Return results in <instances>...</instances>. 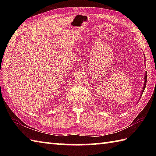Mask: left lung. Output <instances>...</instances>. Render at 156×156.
<instances>
[{"instance_id": "1", "label": "left lung", "mask_w": 156, "mask_h": 156, "mask_svg": "<svg viewBox=\"0 0 156 156\" xmlns=\"http://www.w3.org/2000/svg\"><path fill=\"white\" fill-rule=\"evenodd\" d=\"M147 73L146 74H145V83H144V88H143V90H142V92H141V94H143V92H144V90H145V86H146V82H147Z\"/></svg>"}]
</instances>
